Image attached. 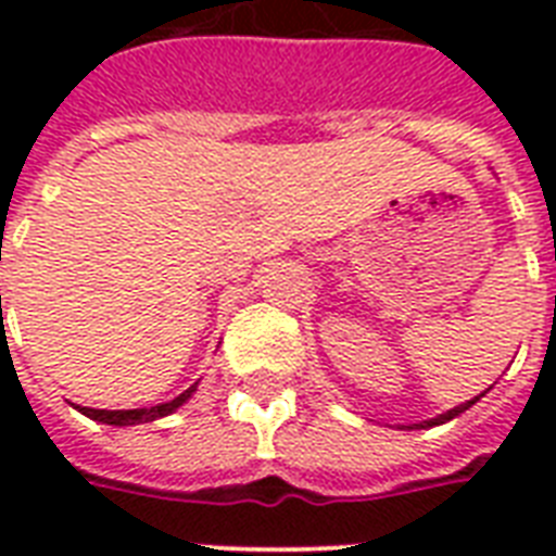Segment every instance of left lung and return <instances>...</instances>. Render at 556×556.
<instances>
[{
  "label": "left lung",
  "mask_w": 556,
  "mask_h": 556,
  "mask_svg": "<svg viewBox=\"0 0 556 556\" xmlns=\"http://www.w3.org/2000/svg\"><path fill=\"white\" fill-rule=\"evenodd\" d=\"M482 395H484V392H482ZM482 395H476L473 401H467V404H458L456 409H450V413L439 415V418H432V421H424V424H418V427H435V424H444V421H450V418H456L458 413H465L467 406H470V404H476V401H479V397H482Z\"/></svg>",
  "instance_id": "obj_1"
}]
</instances>
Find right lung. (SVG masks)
Wrapping results in <instances>:
<instances>
[{"mask_svg": "<svg viewBox=\"0 0 556 556\" xmlns=\"http://www.w3.org/2000/svg\"><path fill=\"white\" fill-rule=\"evenodd\" d=\"M192 392H195V387H190L187 392H181L176 401H167V404L150 406V409H89V406H83V415H89V418H94V421L115 424V427H129V424H147V421H155V418H164V415H169L173 409H178V406L185 404Z\"/></svg>", "mask_w": 556, "mask_h": 556, "instance_id": "1", "label": "right lung"}]
</instances>
